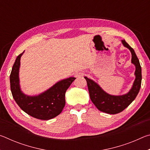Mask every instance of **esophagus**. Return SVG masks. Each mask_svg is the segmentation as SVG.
<instances>
[{"instance_id":"esophagus-1","label":"esophagus","mask_w":150,"mask_h":150,"mask_svg":"<svg viewBox=\"0 0 150 150\" xmlns=\"http://www.w3.org/2000/svg\"><path fill=\"white\" fill-rule=\"evenodd\" d=\"M75 76L76 77H82L83 76V73L80 72V71H77L75 73Z\"/></svg>"}]
</instances>
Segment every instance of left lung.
Returning a JSON list of instances; mask_svg holds the SVG:
<instances>
[{"label":"left lung","mask_w":150,"mask_h":150,"mask_svg":"<svg viewBox=\"0 0 150 150\" xmlns=\"http://www.w3.org/2000/svg\"><path fill=\"white\" fill-rule=\"evenodd\" d=\"M122 43L124 47L130 50L132 54V63L136 67V79L132 87L128 93L118 96L110 95L104 91L95 81L85 77L91 101L100 111L110 115L120 112L128 107L136 98L141 87L142 68L138 58L133 48H132L125 40H122Z\"/></svg>","instance_id":"8db88e82"}]
</instances>
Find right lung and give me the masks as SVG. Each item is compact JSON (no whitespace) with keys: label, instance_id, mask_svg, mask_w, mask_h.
<instances>
[{"label":"right lung","instance_id":"right-lung-1","mask_svg":"<svg viewBox=\"0 0 150 150\" xmlns=\"http://www.w3.org/2000/svg\"><path fill=\"white\" fill-rule=\"evenodd\" d=\"M24 52L16 57L10 75L12 96L20 108L32 117L44 120L54 118L64 108L65 92L76 78L69 77L60 81L38 95H25L20 89L19 81L20 57Z\"/></svg>","mask_w":150,"mask_h":150}]
</instances>
